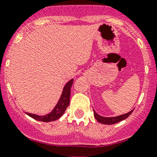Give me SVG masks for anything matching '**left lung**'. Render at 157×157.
Masks as SVG:
<instances>
[{
  "label": "left lung",
  "mask_w": 157,
  "mask_h": 157,
  "mask_svg": "<svg viewBox=\"0 0 157 157\" xmlns=\"http://www.w3.org/2000/svg\"><path fill=\"white\" fill-rule=\"evenodd\" d=\"M134 111V109H132L131 111H130L128 113L124 114V115H118V116L115 117H103L99 115V114L96 113V112L95 110H93L94 112V116L95 118L99 121V123H102L103 124H116V123L119 122V121H122V120H124L125 118H127L131 113Z\"/></svg>",
  "instance_id": "left-lung-1"
}]
</instances>
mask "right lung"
<instances>
[{
    "label": "right lung",
    "mask_w": 157,
    "mask_h": 157,
    "mask_svg": "<svg viewBox=\"0 0 157 157\" xmlns=\"http://www.w3.org/2000/svg\"><path fill=\"white\" fill-rule=\"evenodd\" d=\"M73 82H74V79H71L66 83L65 86L63 88L62 93H61V97H60L58 103L56 104L55 108L52 109L50 113L45 115H38L36 114L26 112V115H29L31 118H34V119L37 120V121H44V122H50V121H55V120H58V118H61L65 112L66 109L69 105L70 97H71V88L72 86Z\"/></svg>",
    "instance_id": "obj_1"
}]
</instances>
